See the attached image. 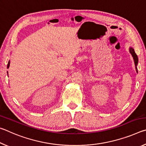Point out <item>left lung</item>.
Listing matches in <instances>:
<instances>
[{"instance_id": "1", "label": "left lung", "mask_w": 146, "mask_h": 146, "mask_svg": "<svg viewBox=\"0 0 146 146\" xmlns=\"http://www.w3.org/2000/svg\"><path fill=\"white\" fill-rule=\"evenodd\" d=\"M129 51L133 57V59H134L135 60V66H136V70H137V71L138 72V70H137V66L138 64V56L137 55V54L135 53L134 49H133L132 48H131L130 49H129Z\"/></svg>"}]
</instances>
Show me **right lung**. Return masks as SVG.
Masks as SVG:
<instances>
[{"mask_svg":"<svg viewBox=\"0 0 146 146\" xmlns=\"http://www.w3.org/2000/svg\"><path fill=\"white\" fill-rule=\"evenodd\" d=\"M9 64H10V62H8V66H7V68H9Z\"/></svg>","mask_w":146,"mask_h":146,"instance_id":"add662e5","label":"right lung"}]
</instances>
